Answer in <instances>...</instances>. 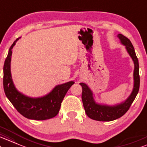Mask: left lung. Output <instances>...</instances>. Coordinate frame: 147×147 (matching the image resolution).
<instances>
[{
	"mask_svg": "<svg viewBox=\"0 0 147 147\" xmlns=\"http://www.w3.org/2000/svg\"><path fill=\"white\" fill-rule=\"evenodd\" d=\"M118 38L122 45L125 46L127 52L131 57L134 63V89L129 97L125 102H122L120 104L113 106L106 105L98 104L94 100L93 92L89 87L83 82L80 84L82 86V100L85 110L86 114L91 119L98 121H112L116 120L122 115H125L130 108L131 105L138 93L140 88V76H139V63L138 59L136 56L135 49L130 40L125 37L122 34H119Z\"/></svg>",
	"mask_w": 147,
	"mask_h": 147,
	"instance_id": "1",
	"label": "left lung"
}]
</instances>
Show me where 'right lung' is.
<instances>
[{"label": "right lung", "instance_id": "add662e5", "mask_svg": "<svg viewBox=\"0 0 147 147\" xmlns=\"http://www.w3.org/2000/svg\"><path fill=\"white\" fill-rule=\"evenodd\" d=\"M18 39L16 40L10 47L4 63L3 87L5 94L16 109L25 118L35 120L52 118L59 112L63 98L74 82L70 81L57 85L51 92L40 98H30L19 92L13 84L10 70L11 49Z\"/></svg>", "mask_w": 147, "mask_h": 147}]
</instances>
